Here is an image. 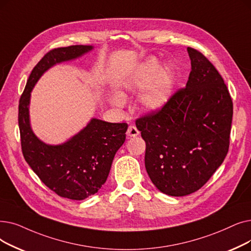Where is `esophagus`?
I'll return each instance as SVG.
<instances>
[{"label": "esophagus", "instance_id": "1", "mask_svg": "<svg viewBox=\"0 0 251 251\" xmlns=\"http://www.w3.org/2000/svg\"><path fill=\"white\" fill-rule=\"evenodd\" d=\"M139 134L138 129L134 125H130L127 130V136L128 137H135Z\"/></svg>", "mask_w": 251, "mask_h": 251}]
</instances>
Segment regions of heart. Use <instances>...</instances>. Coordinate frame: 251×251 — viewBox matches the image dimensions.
Wrapping results in <instances>:
<instances>
[{"mask_svg": "<svg viewBox=\"0 0 251 251\" xmlns=\"http://www.w3.org/2000/svg\"><path fill=\"white\" fill-rule=\"evenodd\" d=\"M141 96V103L148 111H158L164 106L169 100L173 85V74L167 67L160 69V62L156 58H150L141 63L130 75L124 84V89L129 92H138L146 89ZM121 97H126L125 92H121ZM113 103L117 106L122 105V100L115 97Z\"/></svg>", "mask_w": 251, "mask_h": 251, "instance_id": "obj_1", "label": "heart"}]
</instances>
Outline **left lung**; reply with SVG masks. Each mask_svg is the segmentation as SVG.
<instances>
[{
    "mask_svg": "<svg viewBox=\"0 0 251 251\" xmlns=\"http://www.w3.org/2000/svg\"><path fill=\"white\" fill-rule=\"evenodd\" d=\"M188 52L192 71L186 87L135 121L151 182L174 197L201 189L222 165L233 118L232 97L220 73L200 51L188 47Z\"/></svg>",
    "mask_w": 251,
    "mask_h": 251,
    "instance_id": "obj_1",
    "label": "left lung"
}]
</instances>
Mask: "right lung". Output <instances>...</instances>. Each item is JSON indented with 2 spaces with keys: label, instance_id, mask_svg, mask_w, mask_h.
I'll list each match as a JSON object with an SVG mask.
<instances>
[{
  "label": "right lung",
  "instance_id": "obj_1",
  "mask_svg": "<svg viewBox=\"0 0 251 251\" xmlns=\"http://www.w3.org/2000/svg\"><path fill=\"white\" fill-rule=\"evenodd\" d=\"M92 48L73 45L47 52L31 71L18 105L21 150L25 161L45 186L60 197L72 200H84L102 187L116 152L124 144L128 125L92 119L67 143L49 146L41 141L30 128L29 97L32 87L48 69L77 58Z\"/></svg>",
  "mask_w": 251,
  "mask_h": 251
}]
</instances>
